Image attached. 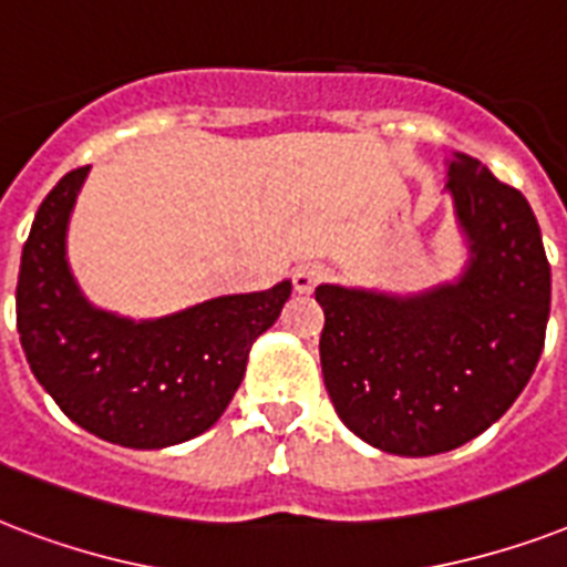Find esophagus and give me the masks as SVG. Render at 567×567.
<instances>
[{"instance_id": "1", "label": "esophagus", "mask_w": 567, "mask_h": 567, "mask_svg": "<svg viewBox=\"0 0 567 567\" xmlns=\"http://www.w3.org/2000/svg\"><path fill=\"white\" fill-rule=\"evenodd\" d=\"M324 278H328V269L319 266V262H301V266L292 271V284H296L298 292H313Z\"/></svg>"}]
</instances>
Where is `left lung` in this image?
<instances>
[{"label":"left lung","instance_id":"1","mask_svg":"<svg viewBox=\"0 0 567 567\" xmlns=\"http://www.w3.org/2000/svg\"><path fill=\"white\" fill-rule=\"evenodd\" d=\"M446 188L471 236L458 284L375 296L322 284V375L333 411L393 455H437L506 414L542 358L550 262L533 206L480 159L455 153Z\"/></svg>","mask_w":567,"mask_h":567}]
</instances>
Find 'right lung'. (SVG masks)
Segmentation results:
<instances>
[{"mask_svg": "<svg viewBox=\"0 0 567 567\" xmlns=\"http://www.w3.org/2000/svg\"><path fill=\"white\" fill-rule=\"evenodd\" d=\"M87 168L38 206L17 275V331L55 405L109 443L162 450L192 441L243 384L248 349L275 324L292 284L224 296L156 322L94 310L70 278L64 234Z\"/></svg>", "mask_w": 567, "mask_h": 567, "instance_id": "add662e5", "label": "right lung"}]
</instances>
